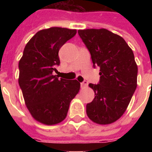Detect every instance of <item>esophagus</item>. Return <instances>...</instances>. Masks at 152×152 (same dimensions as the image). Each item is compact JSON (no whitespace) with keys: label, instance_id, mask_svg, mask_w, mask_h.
<instances>
[{"label":"esophagus","instance_id":"esophagus-1","mask_svg":"<svg viewBox=\"0 0 152 152\" xmlns=\"http://www.w3.org/2000/svg\"><path fill=\"white\" fill-rule=\"evenodd\" d=\"M80 85H81V88H87V87H88V83L87 82V81H83V83H80Z\"/></svg>","mask_w":152,"mask_h":152}]
</instances>
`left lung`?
<instances>
[{
	"label": "left lung",
	"mask_w": 152,
	"mask_h": 152,
	"mask_svg": "<svg viewBox=\"0 0 152 152\" xmlns=\"http://www.w3.org/2000/svg\"><path fill=\"white\" fill-rule=\"evenodd\" d=\"M90 51L94 66L100 67L99 84L89 83L95 97L86 112L93 122L110 125L126 110L137 86L138 68L125 39L105 28L78 30Z\"/></svg>",
	"instance_id": "8db88e82"
}]
</instances>
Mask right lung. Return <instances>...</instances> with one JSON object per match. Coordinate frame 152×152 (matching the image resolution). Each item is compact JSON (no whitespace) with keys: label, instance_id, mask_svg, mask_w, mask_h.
<instances>
[{"label":"right lung","instance_id":"obj_1","mask_svg":"<svg viewBox=\"0 0 152 152\" xmlns=\"http://www.w3.org/2000/svg\"><path fill=\"white\" fill-rule=\"evenodd\" d=\"M76 34L75 29L57 27L41 30L27 42L19 61V84L26 106L34 120L44 125L64 121L80 88L76 80L53 75L60 64L59 50Z\"/></svg>","mask_w":152,"mask_h":152}]
</instances>
